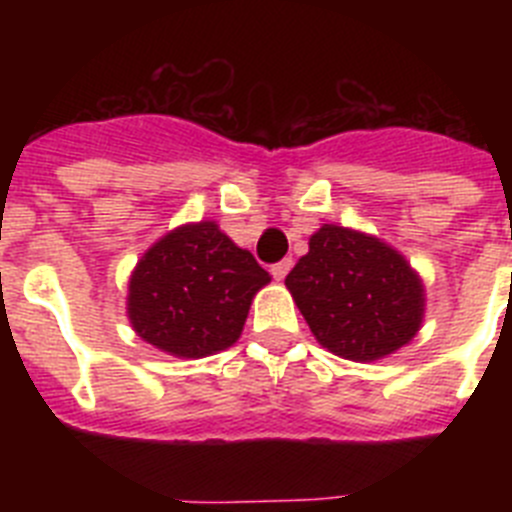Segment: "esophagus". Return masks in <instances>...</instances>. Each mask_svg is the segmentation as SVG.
<instances>
[{
	"instance_id": "obj_1",
	"label": "esophagus",
	"mask_w": 512,
	"mask_h": 512,
	"mask_svg": "<svg viewBox=\"0 0 512 512\" xmlns=\"http://www.w3.org/2000/svg\"><path fill=\"white\" fill-rule=\"evenodd\" d=\"M289 269H292V259H284V261H279V264H274V266H271V277L277 279V282H282V279L287 277V274H289Z\"/></svg>"
}]
</instances>
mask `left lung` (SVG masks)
<instances>
[{"label":"left lung","instance_id":"8db88e82","mask_svg":"<svg viewBox=\"0 0 512 512\" xmlns=\"http://www.w3.org/2000/svg\"><path fill=\"white\" fill-rule=\"evenodd\" d=\"M302 318L330 354L377 361L420 330L425 289L400 251L374 235L323 225L284 279Z\"/></svg>","mask_w":512,"mask_h":512}]
</instances>
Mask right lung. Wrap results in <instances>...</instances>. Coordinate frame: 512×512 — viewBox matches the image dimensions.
<instances>
[{
	"instance_id": "obj_1",
	"label": "right lung",
	"mask_w": 512,
	"mask_h": 512,
	"mask_svg": "<svg viewBox=\"0 0 512 512\" xmlns=\"http://www.w3.org/2000/svg\"><path fill=\"white\" fill-rule=\"evenodd\" d=\"M269 282V271L217 223H189L140 256L128 284V318L151 346L202 359L241 338L253 297Z\"/></svg>"
}]
</instances>
